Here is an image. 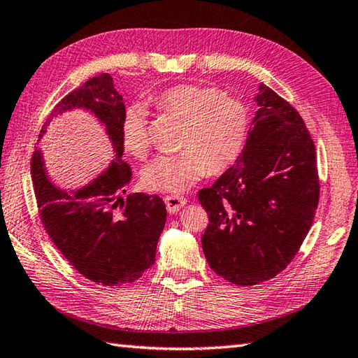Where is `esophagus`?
Here are the masks:
<instances>
[{
    "label": "esophagus",
    "mask_w": 358,
    "mask_h": 358,
    "mask_svg": "<svg viewBox=\"0 0 358 358\" xmlns=\"http://www.w3.org/2000/svg\"><path fill=\"white\" fill-rule=\"evenodd\" d=\"M164 203H166V209H168L171 213L178 212L181 207L186 204V198L180 195H166Z\"/></svg>",
    "instance_id": "1"
}]
</instances>
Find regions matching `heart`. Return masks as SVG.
Returning a JSON list of instances; mask_svg holds the SVG:
<instances>
[{
  "label": "heart",
  "instance_id": "b5f03b06",
  "mask_svg": "<svg viewBox=\"0 0 358 358\" xmlns=\"http://www.w3.org/2000/svg\"><path fill=\"white\" fill-rule=\"evenodd\" d=\"M164 114L182 120L177 154H162L143 171L145 185L159 192L180 194L192 187L207 171L224 172L234 164L245 145L250 115L247 105L218 87L180 84L154 97ZM122 145L129 155L145 159L151 149L148 114L131 103L122 119Z\"/></svg>",
  "mask_w": 358,
  "mask_h": 358
}]
</instances>
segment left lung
Here are the masks:
<instances>
[{
	"instance_id": "8db88e82",
	"label": "left lung",
	"mask_w": 358,
	"mask_h": 358,
	"mask_svg": "<svg viewBox=\"0 0 358 358\" xmlns=\"http://www.w3.org/2000/svg\"><path fill=\"white\" fill-rule=\"evenodd\" d=\"M257 111L235 164L198 192L210 268L235 285L276 276L294 259L317 210L315 148L294 108L259 85Z\"/></svg>"
}]
</instances>
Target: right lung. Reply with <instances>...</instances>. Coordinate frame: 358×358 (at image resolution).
Segmentation results:
<instances>
[{"label":"right lung","mask_w":358,"mask_h":358,"mask_svg":"<svg viewBox=\"0 0 358 358\" xmlns=\"http://www.w3.org/2000/svg\"><path fill=\"white\" fill-rule=\"evenodd\" d=\"M76 106L91 110L103 122L115 160L90 186L70 194L52 185L43 155L35 149L30 172L39 218L57 250L82 276L105 287L129 284L155 262L166 206L159 195L123 198L132 177L129 164L122 160L124 103L108 73L88 79L56 103L39 138L56 114Z\"/></svg>","instance_id":"right-lung-1"}]
</instances>
